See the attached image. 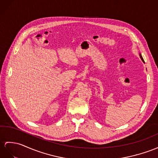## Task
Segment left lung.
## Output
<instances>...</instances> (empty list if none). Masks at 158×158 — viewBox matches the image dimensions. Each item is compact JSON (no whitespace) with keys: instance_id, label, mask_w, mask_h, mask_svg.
I'll return each mask as SVG.
<instances>
[{"instance_id":"1","label":"left lung","mask_w":158,"mask_h":158,"mask_svg":"<svg viewBox=\"0 0 158 158\" xmlns=\"http://www.w3.org/2000/svg\"><path fill=\"white\" fill-rule=\"evenodd\" d=\"M139 56H140V57H141V60L143 61V62H145L144 61V60H143V57H142V56H141V53H139Z\"/></svg>"}]
</instances>
